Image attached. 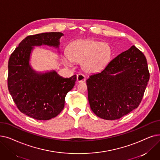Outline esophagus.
Returning a JSON list of instances; mask_svg holds the SVG:
<instances>
[{"label": "esophagus", "mask_w": 160, "mask_h": 160, "mask_svg": "<svg viewBox=\"0 0 160 160\" xmlns=\"http://www.w3.org/2000/svg\"><path fill=\"white\" fill-rule=\"evenodd\" d=\"M86 81V77L84 75L82 74H77V82H84Z\"/></svg>", "instance_id": "esophagus-1"}]
</instances>
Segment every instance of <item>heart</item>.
<instances>
[{
	"label": "heart",
	"mask_w": 160,
	"mask_h": 160,
	"mask_svg": "<svg viewBox=\"0 0 160 160\" xmlns=\"http://www.w3.org/2000/svg\"><path fill=\"white\" fill-rule=\"evenodd\" d=\"M112 55V48L108 44L92 39H82L68 46L64 61L67 64L71 61L81 63L84 72L95 73L109 63Z\"/></svg>",
	"instance_id": "obj_1"
}]
</instances>
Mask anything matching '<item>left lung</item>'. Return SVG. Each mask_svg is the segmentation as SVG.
<instances>
[{
    "label": "left lung",
    "instance_id": "1",
    "mask_svg": "<svg viewBox=\"0 0 160 160\" xmlns=\"http://www.w3.org/2000/svg\"><path fill=\"white\" fill-rule=\"evenodd\" d=\"M149 78L147 59L132 46L86 80L90 108L104 120L119 119L140 105Z\"/></svg>",
    "mask_w": 160,
    "mask_h": 160
}]
</instances>
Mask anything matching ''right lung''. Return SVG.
<instances>
[{
    "mask_svg": "<svg viewBox=\"0 0 160 160\" xmlns=\"http://www.w3.org/2000/svg\"><path fill=\"white\" fill-rule=\"evenodd\" d=\"M61 32H51L27 37L11 54L8 61V88L18 108L32 118L48 120L56 117L65 106L67 93L73 88L76 76L69 78L55 71L36 72L29 64L34 46L59 48Z\"/></svg>",
    "mask_w": 160,
    "mask_h": 160,
    "instance_id": "add662e5",
    "label": "right lung"
}]
</instances>
